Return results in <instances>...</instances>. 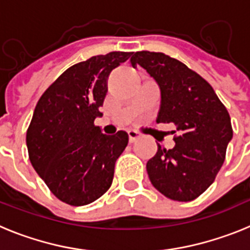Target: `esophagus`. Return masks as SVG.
I'll use <instances>...</instances> for the list:
<instances>
[{
    "label": "esophagus",
    "instance_id": "esophagus-1",
    "mask_svg": "<svg viewBox=\"0 0 250 250\" xmlns=\"http://www.w3.org/2000/svg\"><path fill=\"white\" fill-rule=\"evenodd\" d=\"M127 134H129L130 143H134V141H136L138 139H140V136H141L140 132L135 131V130H129V131H127Z\"/></svg>",
    "mask_w": 250,
    "mask_h": 250
}]
</instances>
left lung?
I'll return each mask as SVG.
<instances>
[{
  "instance_id": "obj_1",
  "label": "left lung",
  "mask_w": 250,
  "mask_h": 250,
  "mask_svg": "<svg viewBox=\"0 0 250 250\" xmlns=\"http://www.w3.org/2000/svg\"><path fill=\"white\" fill-rule=\"evenodd\" d=\"M160 89L156 123H173L178 135L173 149L158 144L146 163L156 190L176 202H190L213 184L233 138L230 116L209 83L187 65L161 52L139 51L130 59Z\"/></svg>"
}]
</instances>
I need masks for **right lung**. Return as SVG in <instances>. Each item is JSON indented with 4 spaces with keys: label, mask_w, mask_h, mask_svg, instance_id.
Returning <instances> with one entry per match:
<instances>
[{
    "label": "right lung",
    "mask_w": 250,
    "mask_h": 250,
    "mask_svg": "<svg viewBox=\"0 0 250 250\" xmlns=\"http://www.w3.org/2000/svg\"><path fill=\"white\" fill-rule=\"evenodd\" d=\"M132 52H109L68 67L40 98L26 135L30 161L52 194L81 207L111 187L115 163L125 150V131L105 135L103 116L110 72Z\"/></svg>",
    "instance_id": "right-lung-1"
}]
</instances>
